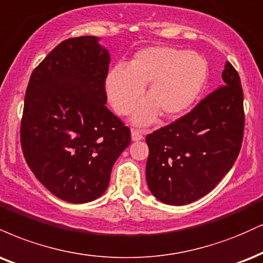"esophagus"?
I'll return each instance as SVG.
<instances>
[{"label": "esophagus", "mask_w": 263, "mask_h": 263, "mask_svg": "<svg viewBox=\"0 0 263 263\" xmlns=\"http://www.w3.org/2000/svg\"><path fill=\"white\" fill-rule=\"evenodd\" d=\"M131 138H132V141H134V142L141 141V140H143V135H142L141 131H138V129H132V131H131Z\"/></svg>", "instance_id": "1"}]
</instances>
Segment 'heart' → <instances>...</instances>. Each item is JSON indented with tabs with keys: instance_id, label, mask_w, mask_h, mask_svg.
Instances as JSON below:
<instances>
[{
	"instance_id": "1",
	"label": "heart",
	"mask_w": 263,
	"mask_h": 263,
	"mask_svg": "<svg viewBox=\"0 0 263 263\" xmlns=\"http://www.w3.org/2000/svg\"><path fill=\"white\" fill-rule=\"evenodd\" d=\"M207 77V61L200 53L156 45L136 52L126 67L112 68L105 90L114 110L127 115L147 85V99L132 116L135 125L147 126L159 114L164 119H176L187 112L203 90Z\"/></svg>"
}]
</instances>
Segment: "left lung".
Listing matches in <instances>:
<instances>
[{
	"mask_svg": "<svg viewBox=\"0 0 263 263\" xmlns=\"http://www.w3.org/2000/svg\"><path fill=\"white\" fill-rule=\"evenodd\" d=\"M222 78L191 112L145 137L147 185L163 203L183 205L203 197L239 156L245 122L241 82L228 61Z\"/></svg>",
	"mask_w": 263,
	"mask_h": 263,
	"instance_id": "8db88e82",
	"label": "left lung"
}]
</instances>
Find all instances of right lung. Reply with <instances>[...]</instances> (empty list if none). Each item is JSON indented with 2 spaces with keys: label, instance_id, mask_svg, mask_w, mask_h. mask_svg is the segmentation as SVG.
<instances>
[{
  "label": "right lung",
  "instance_id": "right-lung-1",
  "mask_svg": "<svg viewBox=\"0 0 263 263\" xmlns=\"http://www.w3.org/2000/svg\"><path fill=\"white\" fill-rule=\"evenodd\" d=\"M98 36L60 43L34 69L21 142L35 178L69 203L99 198L131 132L105 106L110 53Z\"/></svg>",
  "mask_w": 263,
  "mask_h": 263
}]
</instances>
